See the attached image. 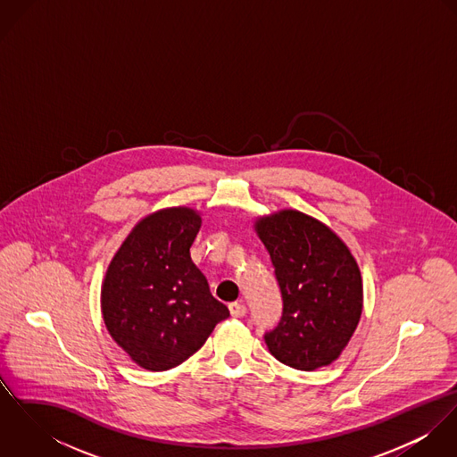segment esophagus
Masks as SVG:
<instances>
[{"label": "esophagus", "mask_w": 457, "mask_h": 457, "mask_svg": "<svg viewBox=\"0 0 457 457\" xmlns=\"http://www.w3.org/2000/svg\"><path fill=\"white\" fill-rule=\"evenodd\" d=\"M228 310H230L232 317H245L246 315V306L243 303H230Z\"/></svg>", "instance_id": "1"}]
</instances>
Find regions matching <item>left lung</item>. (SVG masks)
I'll return each instance as SVG.
<instances>
[{
  "label": "left lung",
  "mask_w": 457,
  "mask_h": 457,
  "mask_svg": "<svg viewBox=\"0 0 457 457\" xmlns=\"http://www.w3.org/2000/svg\"><path fill=\"white\" fill-rule=\"evenodd\" d=\"M281 290L279 324L265 332L283 364L313 371L339 357L362 313V278L348 246L322 221L283 209L255 221Z\"/></svg>",
  "instance_id": "left-lung-1"
}]
</instances>
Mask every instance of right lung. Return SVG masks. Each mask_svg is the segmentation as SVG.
Listing matches in <instances>:
<instances>
[{
    "instance_id": "1",
    "label": "right lung",
    "mask_w": 457,
    "mask_h": 457,
    "mask_svg": "<svg viewBox=\"0 0 457 457\" xmlns=\"http://www.w3.org/2000/svg\"><path fill=\"white\" fill-rule=\"evenodd\" d=\"M200 214L169 207L140 220L102 285V315L112 339L149 371L179 366L230 313L209 292L190 248Z\"/></svg>"
}]
</instances>
